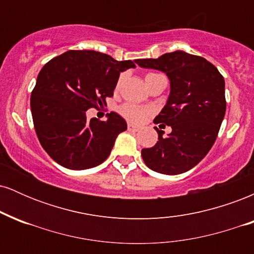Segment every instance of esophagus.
<instances>
[{"label": "esophagus", "mask_w": 254, "mask_h": 254, "mask_svg": "<svg viewBox=\"0 0 254 254\" xmlns=\"http://www.w3.org/2000/svg\"><path fill=\"white\" fill-rule=\"evenodd\" d=\"M127 130H129V131H133V132H135V131H138V130H139V127H136V125L129 123V124H127Z\"/></svg>", "instance_id": "1"}]
</instances>
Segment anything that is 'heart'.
Instances as JSON below:
<instances>
[{"label": "heart", "instance_id": "obj_1", "mask_svg": "<svg viewBox=\"0 0 254 254\" xmlns=\"http://www.w3.org/2000/svg\"><path fill=\"white\" fill-rule=\"evenodd\" d=\"M153 75L156 74H147L145 75V78L153 76ZM121 83V80H119L118 84ZM121 113L123 115V117H125L127 121L132 122V123H141L143 122L147 116L149 115L148 110L143 109V107L138 106V105H133V104H125L121 107Z\"/></svg>", "mask_w": 254, "mask_h": 254}]
</instances>
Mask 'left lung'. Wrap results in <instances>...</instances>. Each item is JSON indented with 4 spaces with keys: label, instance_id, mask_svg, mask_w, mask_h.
Listing matches in <instances>:
<instances>
[{
    "label": "left lung",
    "instance_id": "8db88e82",
    "mask_svg": "<svg viewBox=\"0 0 254 254\" xmlns=\"http://www.w3.org/2000/svg\"><path fill=\"white\" fill-rule=\"evenodd\" d=\"M142 68L156 69L170 78L165 107L154 119L172 127L167 136L154 127L159 141L141 154L144 164L157 173L176 176L194 167L216 141L226 113L224 78L205 58L174 51L156 60H136Z\"/></svg>",
    "mask_w": 254,
    "mask_h": 254
}]
</instances>
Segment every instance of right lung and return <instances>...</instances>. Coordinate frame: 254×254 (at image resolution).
Instances as JSON below:
<instances>
[{
    "label": "right lung",
    "mask_w": 254,
    "mask_h": 254,
    "mask_svg": "<svg viewBox=\"0 0 254 254\" xmlns=\"http://www.w3.org/2000/svg\"><path fill=\"white\" fill-rule=\"evenodd\" d=\"M132 61H116L93 50H70L49 61L38 74L31 111L38 139L57 164L87 170L103 164L127 122L111 112L107 121H87L86 111L106 105L122 71Z\"/></svg>",
    "instance_id": "1"
}]
</instances>
